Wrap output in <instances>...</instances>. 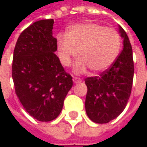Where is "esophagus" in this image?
<instances>
[{
  "mask_svg": "<svg viewBox=\"0 0 147 147\" xmlns=\"http://www.w3.org/2000/svg\"><path fill=\"white\" fill-rule=\"evenodd\" d=\"M73 82L75 83H79L82 82V79L79 77H76V76H73Z\"/></svg>",
  "mask_w": 147,
  "mask_h": 147,
  "instance_id": "34e87169",
  "label": "esophagus"
}]
</instances>
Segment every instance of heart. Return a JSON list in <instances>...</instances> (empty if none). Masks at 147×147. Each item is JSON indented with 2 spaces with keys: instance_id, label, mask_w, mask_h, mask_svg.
<instances>
[{
  "instance_id": "1",
  "label": "heart",
  "mask_w": 147,
  "mask_h": 147,
  "mask_svg": "<svg viewBox=\"0 0 147 147\" xmlns=\"http://www.w3.org/2000/svg\"><path fill=\"white\" fill-rule=\"evenodd\" d=\"M60 62L69 66L79 52L74 72L82 74L91 69L94 73L106 71L116 60L121 48L118 32L96 23H82L69 29L66 36L60 35L57 41Z\"/></svg>"
}]
</instances>
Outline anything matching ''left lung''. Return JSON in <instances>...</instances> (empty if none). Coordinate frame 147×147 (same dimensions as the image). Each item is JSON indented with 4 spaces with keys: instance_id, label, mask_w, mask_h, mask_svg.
I'll return each mask as SVG.
<instances>
[{
    "instance_id": "1",
    "label": "left lung",
    "mask_w": 147,
    "mask_h": 147,
    "mask_svg": "<svg viewBox=\"0 0 147 147\" xmlns=\"http://www.w3.org/2000/svg\"><path fill=\"white\" fill-rule=\"evenodd\" d=\"M123 48L109 69L100 76L85 79L88 92L85 109L88 117L96 123H107L125 109L132 89L134 61L132 47L125 30L119 27Z\"/></svg>"
}]
</instances>
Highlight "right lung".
Here are the masks:
<instances>
[{
  "mask_svg": "<svg viewBox=\"0 0 147 147\" xmlns=\"http://www.w3.org/2000/svg\"><path fill=\"white\" fill-rule=\"evenodd\" d=\"M53 19H42L26 28L15 45L12 76L15 93L25 111L35 119L49 122L62 111L73 85L72 77L58 56L53 36Z\"/></svg>",
  "mask_w": 147,
  "mask_h": 147,
  "instance_id": "1",
  "label": "right lung"
}]
</instances>
